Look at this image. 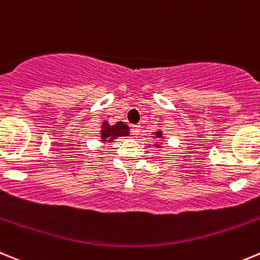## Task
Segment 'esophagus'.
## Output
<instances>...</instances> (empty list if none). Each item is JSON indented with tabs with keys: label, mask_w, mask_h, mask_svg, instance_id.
<instances>
[{
	"label": "esophagus",
	"mask_w": 260,
	"mask_h": 260,
	"mask_svg": "<svg viewBox=\"0 0 260 260\" xmlns=\"http://www.w3.org/2000/svg\"><path fill=\"white\" fill-rule=\"evenodd\" d=\"M140 129H141V127H140V124H133V125H131V132H132L133 135L137 136L138 133H140Z\"/></svg>",
	"instance_id": "esophagus-1"
}]
</instances>
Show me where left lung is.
Masks as SVG:
<instances>
[{
	"label": "left lung",
	"instance_id": "8db88e82",
	"mask_svg": "<svg viewBox=\"0 0 260 260\" xmlns=\"http://www.w3.org/2000/svg\"><path fill=\"white\" fill-rule=\"evenodd\" d=\"M155 136H156V138H163V132L157 131V132H155ZM157 147H159V146H157Z\"/></svg>",
	"mask_w": 260,
	"mask_h": 260
}]
</instances>
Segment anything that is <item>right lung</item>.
I'll list each match as a JSON object with an SVG mask.
<instances>
[{"label":"right lung","instance_id":"1","mask_svg":"<svg viewBox=\"0 0 260 260\" xmlns=\"http://www.w3.org/2000/svg\"><path fill=\"white\" fill-rule=\"evenodd\" d=\"M129 135V127L124 124V122H118L114 125H110L108 122L103 123L101 128V141L111 142L116 137H123V136Z\"/></svg>","mask_w":260,"mask_h":260}]
</instances>
